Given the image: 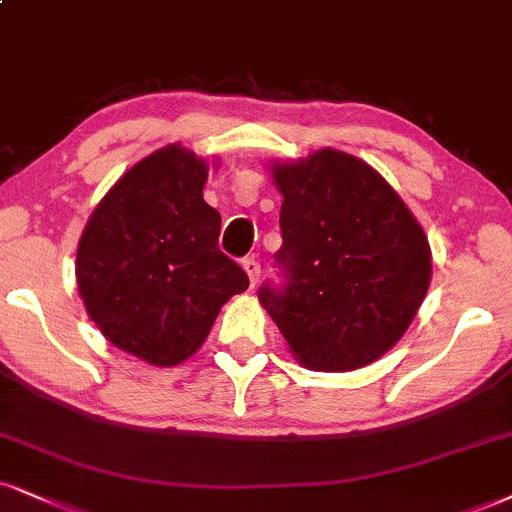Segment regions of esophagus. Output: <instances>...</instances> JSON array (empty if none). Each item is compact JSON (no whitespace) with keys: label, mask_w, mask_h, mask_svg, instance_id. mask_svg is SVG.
<instances>
[{"label":"esophagus","mask_w":512,"mask_h":512,"mask_svg":"<svg viewBox=\"0 0 512 512\" xmlns=\"http://www.w3.org/2000/svg\"><path fill=\"white\" fill-rule=\"evenodd\" d=\"M242 268H244V273L249 275V285L256 287L258 285V275H261V266H258L256 258H244Z\"/></svg>","instance_id":"obj_1"}]
</instances>
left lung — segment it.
<instances>
[{"label": "left lung", "mask_w": 512, "mask_h": 512, "mask_svg": "<svg viewBox=\"0 0 512 512\" xmlns=\"http://www.w3.org/2000/svg\"><path fill=\"white\" fill-rule=\"evenodd\" d=\"M282 194L287 287H263L266 308L304 368L349 372L406 334L432 280L425 230L396 189L339 149L268 163Z\"/></svg>", "instance_id": "left-lung-1"}]
</instances>
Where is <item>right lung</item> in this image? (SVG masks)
<instances>
[{
  "mask_svg": "<svg viewBox=\"0 0 512 512\" xmlns=\"http://www.w3.org/2000/svg\"><path fill=\"white\" fill-rule=\"evenodd\" d=\"M208 161L182 144L144 156L82 230L75 280L109 342L156 368L187 361L249 277L218 249L220 213L204 201Z\"/></svg>",
  "mask_w": 512,
  "mask_h": 512,
  "instance_id": "obj_1",
  "label": "right lung"
}]
</instances>
